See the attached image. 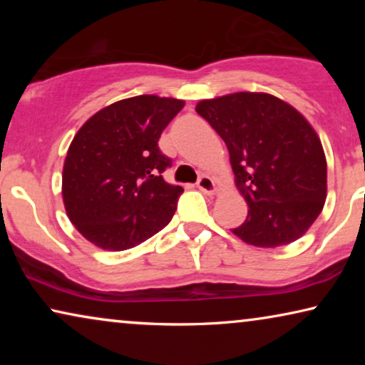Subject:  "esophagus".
Wrapping results in <instances>:
<instances>
[{
  "mask_svg": "<svg viewBox=\"0 0 365 365\" xmlns=\"http://www.w3.org/2000/svg\"><path fill=\"white\" fill-rule=\"evenodd\" d=\"M197 187L201 189L202 192H206V194H214V192H216V182H214L212 178L206 176V174H202V176L197 179Z\"/></svg>",
  "mask_w": 365,
  "mask_h": 365,
  "instance_id": "34e87169",
  "label": "esophagus"
}]
</instances>
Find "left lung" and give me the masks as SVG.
I'll list each match as a JSON object with an SVG mask.
<instances>
[{"instance_id":"left-lung-1","label":"left lung","mask_w":365,"mask_h":365,"mask_svg":"<svg viewBox=\"0 0 365 365\" xmlns=\"http://www.w3.org/2000/svg\"><path fill=\"white\" fill-rule=\"evenodd\" d=\"M226 143L249 211L232 229L257 247L291 244L321 214L327 164L321 139L297 109L266 93H234L196 106Z\"/></svg>"}]
</instances>
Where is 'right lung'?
Listing matches in <instances>:
<instances>
[{"mask_svg": "<svg viewBox=\"0 0 365 365\" xmlns=\"http://www.w3.org/2000/svg\"><path fill=\"white\" fill-rule=\"evenodd\" d=\"M184 101L143 94L109 104L83 124L63 168L68 217L89 242L124 251L166 227L184 189L164 181L158 146Z\"/></svg>", "mask_w": 365, "mask_h": 365, "instance_id": "1", "label": "right lung"}]
</instances>
